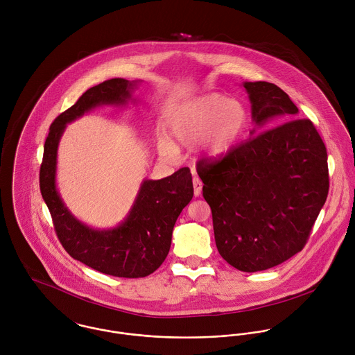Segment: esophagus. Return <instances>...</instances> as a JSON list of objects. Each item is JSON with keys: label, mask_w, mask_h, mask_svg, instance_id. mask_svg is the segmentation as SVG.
Instances as JSON below:
<instances>
[{"label": "esophagus", "mask_w": 355, "mask_h": 355, "mask_svg": "<svg viewBox=\"0 0 355 355\" xmlns=\"http://www.w3.org/2000/svg\"><path fill=\"white\" fill-rule=\"evenodd\" d=\"M193 184H194V196H196V197H200L201 193H202V182L200 180V178L194 176Z\"/></svg>", "instance_id": "esophagus-1"}]
</instances>
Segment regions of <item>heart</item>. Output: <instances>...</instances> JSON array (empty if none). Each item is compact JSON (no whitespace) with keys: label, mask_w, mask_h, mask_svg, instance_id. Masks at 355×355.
<instances>
[{"label":"heart","mask_w":355,"mask_h":355,"mask_svg":"<svg viewBox=\"0 0 355 355\" xmlns=\"http://www.w3.org/2000/svg\"><path fill=\"white\" fill-rule=\"evenodd\" d=\"M249 124L246 107L220 94H205L178 105L169 116V134L175 144L191 146L201 142V150L210 159L224 158L232 152ZM159 150L173 154L169 142Z\"/></svg>","instance_id":"heart-1"}]
</instances>
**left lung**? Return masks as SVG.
I'll return each instance as SVG.
<instances>
[{"instance_id": "8db88e82", "label": "left lung", "mask_w": 355, "mask_h": 355, "mask_svg": "<svg viewBox=\"0 0 355 355\" xmlns=\"http://www.w3.org/2000/svg\"><path fill=\"white\" fill-rule=\"evenodd\" d=\"M243 87L255 124L252 138L221 159L200 161L197 172L218 253L242 272H258L304 249L327 201L328 157L309 119L264 129L273 118L298 114L287 93L268 82Z\"/></svg>"}]
</instances>
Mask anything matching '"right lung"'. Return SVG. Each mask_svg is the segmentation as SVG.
I'll list each match as a JSON object with an SVG mask.
<instances>
[{"mask_svg": "<svg viewBox=\"0 0 355 355\" xmlns=\"http://www.w3.org/2000/svg\"><path fill=\"white\" fill-rule=\"evenodd\" d=\"M139 83L123 78L105 80L62 112L51 123L40 172L41 194L67 253L101 273L127 279L150 275L166 258L175 223L194 196L190 169L182 168L159 180L145 179L127 217L107 230L89 227L68 210L57 190L55 172L58 144L67 124L98 106H125L134 101L132 93Z\"/></svg>", "mask_w": 355, "mask_h": 355, "instance_id": "right-lung-1", "label": "right lung"}]
</instances>
